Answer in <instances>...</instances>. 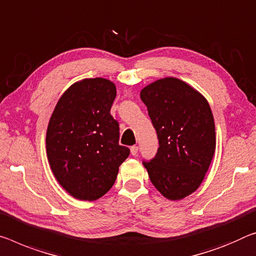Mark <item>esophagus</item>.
<instances>
[{
    "label": "esophagus",
    "mask_w": 256,
    "mask_h": 256,
    "mask_svg": "<svg viewBox=\"0 0 256 256\" xmlns=\"http://www.w3.org/2000/svg\"><path fill=\"white\" fill-rule=\"evenodd\" d=\"M138 150H139V147H138V146H132V147H131V154H132L133 156L136 155Z\"/></svg>",
    "instance_id": "esophagus-1"
}]
</instances>
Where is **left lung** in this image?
Here are the masks:
<instances>
[{"label":"left lung","instance_id":"8db88e82","mask_svg":"<svg viewBox=\"0 0 256 256\" xmlns=\"http://www.w3.org/2000/svg\"><path fill=\"white\" fill-rule=\"evenodd\" d=\"M140 98L160 144L155 157L142 164L163 196L182 200L200 186L212 162L216 150L212 110L200 92L174 77L149 84Z\"/></svg>","mask_w":256,"mask_h":256}]
</instances>
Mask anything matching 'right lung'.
<instances>
[{
    "label": "right lung",
    "mask_w": 256,
    "mask_h": 256,
    "mask_svg": "<svg viewBox=\"0 0 256 256\" xmlns=\"http://www.w3.org/2000/svg\"><path fill=\"white\" fill-rule=\"evenodd\" d=\"M115 98L110 80H83L64 93L48 122V163L62 188L77 200L104 196L130 155L118 144L120 124L110 115Z\"/></svg>",
    "instance_id": "obj_1"
}]
</instances>
